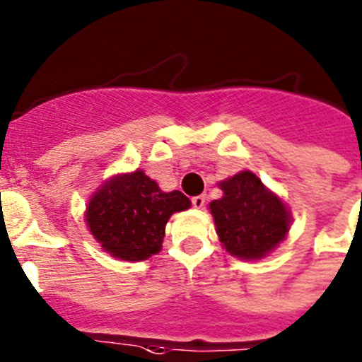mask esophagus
<instances>
[{
	"label": "esophagus",
	"mask_w": 362,
	"mask_h": 362,
	"mask_svg": "<svg viewBox=\"0 0 362 362\" xmlns=\"http://www.w3.org/2000/svg\"><path fill=\"white\" fill-rule=\"evenodd\" d=\"M192 204H194V208L201 210L206 204V197L204 195H195V197H192Z\"/></svg>",
	"instance_id": "34e87169"
}]
</instances>
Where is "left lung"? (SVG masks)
I'll list each match as a JSON object with an SVG mask.
<instances>
[{"mask_svg": "<svg viewBox=\"0 0 362 362\" xmlns=\"http://www.w3.org/2000/svg\"><path fill=\"white\" fill-rule=\"evenodd\" d=\"M222 197L208 210L222 247L240 260H262L289 235L293 217L284 199L251 170H242L218 183Z\"/></svg>", "mask_w": 362, "mask_h": 362, "instance_id": "1", "label": "left lung"}]
</instances>
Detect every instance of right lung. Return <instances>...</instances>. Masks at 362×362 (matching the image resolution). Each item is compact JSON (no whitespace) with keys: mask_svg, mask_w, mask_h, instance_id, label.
<instances>
[{"mask_svg":"<svg viewBox=\"0 0 362 362\" xmlns=\"http://www.w3.org/2000/svg\"><path fill=\"white\" fill-rule=\"evenodd\" d=\"M192 206L179 190L163 192L144 170L109 177L86 206V224L105 253L141 262L161 251L165 226L177 211Z\"/></svg>","mask_w":362,"mask_h":362,"instance_id":"right-lung-1","label":"right lung"}]
</instances>
